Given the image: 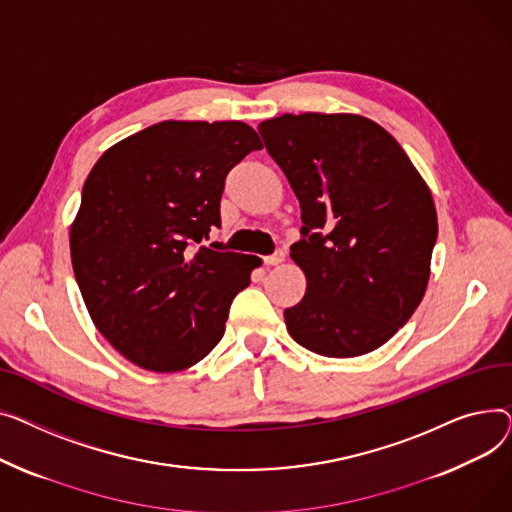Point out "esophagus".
Returning <instances> with one entry per match:
<instances>
[{"label": "esophagus", "mask_w": 512, "mask_h": 512, "mask_svg": "<svg viewBox=\"0 0 512 512\" xmlns=\"http://www.w3.org/2000/svg\"><path fill=\"white\" fill-rule=\"evenodd\" d=\"M262 260H264V264H266V266H277V264H281V262L285 260V254L279 250V252H275V254L264 256Z\"/></svg>", "instance_id": "1"}]
</instances>
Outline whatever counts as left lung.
Wrapping results in <instances>:
<instances>
[{"instance_id":"1","label":"left lung","mask_w":512,"mask_h":512,"mask_svg":"<svg viewBox=\"0 0 512 512\" xmlns=\"http://www.w3.org/2000/svg\"><path fill=\"white\" fill-rule=\"evenodd\" d=\"M302 208L291 258L308 287L289 335L326 357L384 345L411 318L438 237L432 194L382 126L351 113H285L258 126Z\"/></svg>"}]
</instances>
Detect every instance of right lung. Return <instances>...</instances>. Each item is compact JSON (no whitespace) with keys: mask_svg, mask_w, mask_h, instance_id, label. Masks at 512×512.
<instances>
[{"mask_svg":"<svg viewBox=\"0 0 512 512\" xmlns=\"http://www.w3.org/2000/svg\"><path fill=\"white\" fill-rule=\"evenodd\" d=\"M260 148L244 122H161L88 173L70 229L74 275L101 335L136 366L186 370L223 339L260 258L188 246L221 227L225 177Z\"/></svg>","mask_w":512,"mask_h":512,"instance_id":"1","label":"right lung"}]
</instances>
